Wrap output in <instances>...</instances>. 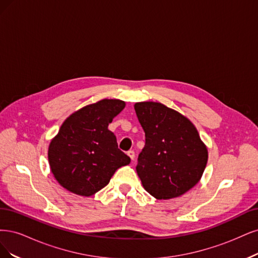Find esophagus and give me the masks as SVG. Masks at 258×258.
<instances>
[{"label": "esophagus", "instance_id": "esophagus-1", "mask_svg": "<svg viewBox=\"0 0 258 258\" xmlns=\"http://www.w3.org/2000/svg\"><path fill=\"white\" fill-rule=\"evenodd\" d=\"M127 155L130 156V159H131L132 161H134V160H135V152L133 151V150H130V151L127 152Z\"/></svg>", "mask_w": 258, "mask_h": 258}]
</instances>
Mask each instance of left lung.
Wrapping results in <instances>:
<instances>
[{
  "label": "left lung",
  "mask_w": 258,
  "mask_h": 258,
  "mask_svg": "<svg viewBox=\"0 0 258 258\" xmlns=\"http://www.w3.org/2000/svg\"><path fill=\"white\" fill-rule=\"evenodd\" d=\"M146 145L136 171L147 192L156 199L186 193L202 179L208 149L185 115L159 102L134 105Z\"/></svg>",
  "instance_id": "8db88e82"
}]
</instances>
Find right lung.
Masks as SVG:
<instances>
[{
  "label": "right lung",
  "mask_w": 258,
  "mask_h": 258,
  "mask_svg": "<svg viewBox=\"0 0 258 258\" xmlns=\"http://www.w3.org/2000/svg\"><path fill=\"white\" fill-rule=\"evenodd\" d=\"M124 107L121 99L104 98L66 118L48 148L49 166L61 186L92 196L109 183L115 170L131 163L108 130Z\"/></svg>",
  "instance_id": "add662e5"
}]
</instances>
